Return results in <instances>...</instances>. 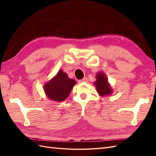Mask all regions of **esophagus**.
Masks as SVG:
<instances>
[{"label": "esophagus", "mask_w": 156, "mask_h": 156, "mask_svg": "<svg viewBox=\"0 0 156 156\" xmlns=\"http://www.w3.org/2000/svg\"><path fill=\"white\" fill-rule=\"evenodd\" d=\"M87 81V77H84L83 79L79 80V83H83V82H86Z\"/></svg>", "instance_id": "esophagus-1"}]
</instances>
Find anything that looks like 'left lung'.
I'll return each mask as SVG.
<instances>
[{
  "label": "left lung",
  "mask_w": 156,
  "mask_h": 156,
  "mask_svg": "<svg viewBox=\"0 0 156 156\" xmlns=\"http://www.w3.org/2000/svg\"><path fill=\"white\" fill-rule=\"evenodd\" d=\"M96 87V90L99 95L101 96H105L111 95L112 93V90L108 82L105 73L99 72L96 75V81L94 83Z\"/></svg>",
  "instance_id": "1"
}]
</instances>
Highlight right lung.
I'll list each match as a JSON object with an SVG mask.
<instances>
[{"label": "right lung", "instance_id": "add662e5", "mask_svg": "<svg viewBox=\"0 0 156 156\" xmlns=\"http://www.w3.org/2000/svg\"><path fill=\"white\" fill-rule=\"evenodd\" d=\"M77 82L69 79L62 70L58 71L55 76L45 84L44 91L50 100L55 101H62L66 99Z\"/></svg>", "mask_w": 156, "mask_h": 156}]
</instances>
